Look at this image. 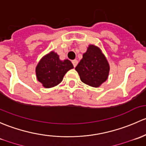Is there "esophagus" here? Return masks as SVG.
Returning a JSON list of instances; mask_svg holds the SVG:
<instances>
[{"label": "esophagus", "mask_w": 146, "mask_h": 146, "mask_svg": "<svg viewBox=\"0 0 146 146\" xmlns=\"http://www.w3.org/2000/svg\"><path fill=\"white\" fill-rule=\"evenodd\" d=\"M72 64H73V65H74V67H76V65H77V64H78V61L76 60H72Z\"/></svg>", "instance_id": "obj_1"}]
</instances>
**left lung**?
<instances>
[{"instance_id": "1", "label": "left lung", "mask_w": 146, "mask_h": 146, "mask_svg": "<svg viewBox=\"0 0 146 146\" xmlns=\"http://www.w3.org/2000/svg\"><path fill=\"white\" fill-rule=\"evenodd\" d=\"M110 68L109 62L101 49L90 44L75 70L83 83L98 88L108 79Z\"/></svg>"}]
</instances>
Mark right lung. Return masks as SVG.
<instances>
[{
    "label": "right lung",
    "mask_w": 146,
    "mask_h": 146,
    "mask_svg": "<svg viewBox=\"0 0 146 146\" xmlns=\"http://www.w3.org/2000/svg\"><path fill=\"white\" fill-rule=\"evenodd\" d=\"M74 68L69 60H61L54 51L45 55L36 67L37 80L44 88H49L58 85L70 70Z\"/></svg>",
    "instance_id": "right-lung-1"
}]
</instances>
